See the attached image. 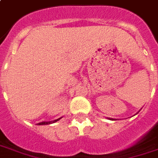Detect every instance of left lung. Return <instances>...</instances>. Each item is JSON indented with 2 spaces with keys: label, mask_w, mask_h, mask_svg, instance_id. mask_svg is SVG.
I'll return each instance as SVG.
<instances>
[{
  "label": "left lung",
  "mask_w": 158,
  "mask_h": 158,
  "mask_svg": "<svg viewBox=\"0 0 158 158\" xmlns=\"http://www.w3.org/2000/svg\"><path fill=\"white\" fill-rule=\"evenodd\" d=\"M112 120H113V119H112Z\"/></svg>",
  "instance_id": "obj_1"
}]
</instances>
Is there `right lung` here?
I'll return each mask as SVG.
<instances>
[{
    "instance_id": "add662e5",
    "label": "right lung",
    "mask_w": 158,
    "mask_h": 158,
    "mask_svg": "<svg viewBox=\"0 0 158 158\" xmlns=\"http://www.w3.org/2000/svg\"><path fill=\"white\" fill-rule=\"evenodd\" d=\"M61 118H58V119H56V120H54V121H51V122H42V123H39L38 124L39 125H45V124H50V123H56V122H57L58 120H60Z\"/></svg>"
}]
</instances>
